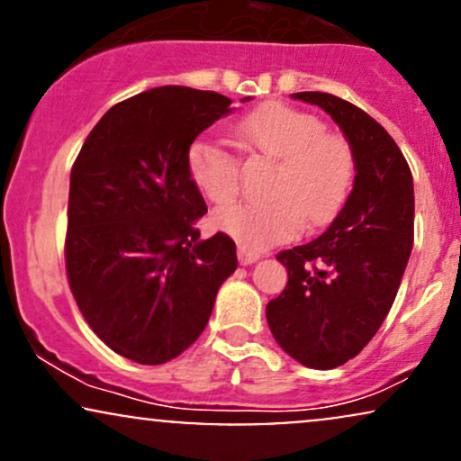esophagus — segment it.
I'll list each match as a JSON object with an SVG mask.
<instances>
[{
  "label": "esophagus",
  "instance_id": "esophagus-1",
  "mask_svg": "<svg viewBox=\"0 0 461 461\" xmlns=\"http://www.w3.org/2000/svg\"><path fill=\"white\" fill-rule=\"evenodd\" d=\"M260 260V253H253V251H247L245 247H238V262L242 264V267H251V264H256Z\"/></svg>",
  "mask_w": 461,
  "mask_h": 461
}]
</instances>
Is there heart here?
Wrapping results in <instances>:
<instances>
[{"mask_svg":"<svg viewBox=\"0 0 461 461\" xmlns=\"http://www.w3.org/2000/svg\"><path fill=\"white\" fill-rule=\"evenodd\" d=\"M316 116L284 104H264L231 125L249 151L279 160L271 201H247L214 214L216 230L249 251L293 240L303 219L322 225L338 212L353 179V156L338 136L322 134ZM188 176L205 199L230 203L240 190V162L223 147L197 140L188 149Z\"/></svg>","mask_w":461,"mask_h":461,"instance_id":"b5f03b06","label":"heart"}]
</instances>
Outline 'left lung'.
I'll use <instances>...</instances> for the list:
<instances>
[{"instance_id":"left-lung-1","label":"left lung","mask_w":461,"mask_h":461,"mask_svg":"<svg viewBox=\"0 0 461 461\" xmlns=\"http://www.w3.org/2000/svg\"><path fill=\"white\" fill-rule=\"evenodd\" d=\"M336 121L356 179L316 240L282 251L288 284L267 305L277 345L308 368L356 357L393 308L414 245V179L393 136L357 105L330 93H294Z\"/></svg>"}]
</instances>
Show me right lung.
Wrapping results in <instances>:
<instances>
[{"mask_svg":"<svg viewBox=\"0 0 461 461\" xmlns=\"http://www.w3.org/2000/svg\"><path fill=\"white\" fill-rule=\"evenodd\" d=\"M230 113L214 91L151 88L113 105L73 164L68 285L91 330L139 364L186 351L238 267L230 236L199 238L208 208L188 176L190 145Z\"/></svg>","mask_w":461,"mask_h":461,"instance_id":"add662e5","label":"right lung"}]
</instances>
